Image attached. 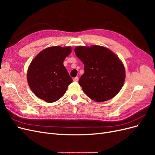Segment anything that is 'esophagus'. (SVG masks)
Wrapping results in <instances>:
<instances>
[{
    "label": "esophagus",
    "instance_id": "1",
    "mask_svg": "<svg viewBox=\"0 0 155 155\" xmlns=\"http://www.w3.org/2000/svg\"><path fill=\"white\" fill-rule=\"evenodd\" d=\"M73 80H74V81H78L79 79H78V77H76V78H74L73 79Z\"/></svg>",
    "mask_w": 155,
    "mask_h": 155
}]
</instances>
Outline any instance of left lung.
I'll list each match as a JSON object with an SVG mask.
<instances>
[{"instance_id":"8db88e82","label":"left lung","mask_w":155,"mask_h":155,"mask_svg":"<svg viewBox=\"0 0 155 155\" xmlns=\"http://www.w3.org/2000/svg\"><path fill=\"white\" fill-rule=\"evenodd\" d=\"M75 54L84 64V74L79 84L83 92L96 102L114 97L122 88L125 78L123 63L117 55L104 46H77Z\"/></svg>"}]
</instances>
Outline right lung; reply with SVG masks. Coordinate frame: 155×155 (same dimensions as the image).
Returning a JSON list of instances; mask_svg holds the SVG:
<instances>
[{"label": "right lung", "instance_id": "1", "mask_svg": "<svg viewBox=\"0 0 155 155\" xmlns=\"http://www.w3.org/2000/svg\"><path fill=\"white\" fill-rule=\"evenodd\" d=\"M71 48L51 46L41 51L30 63L27 72L28 85L35 96L48 103L59 100L72 82L63 65Z\"/></svg>", "mask_w": 155, "mask_h": 155}]
</instances>
